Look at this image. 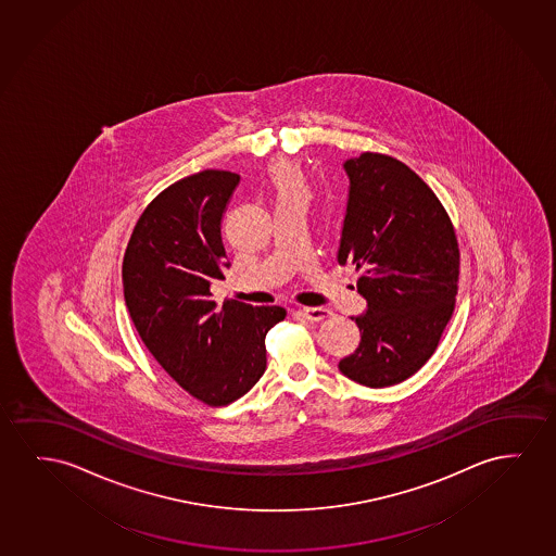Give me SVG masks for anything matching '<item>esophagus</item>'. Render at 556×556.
Segmentation results:
<instances>
[{
  "label": "esophagus",
  "instance_id": "1",
  "mask_svg": "<svg viewBox=\"0 0 556 556\" xmlns=\"http://www.w3.org/2000/svg\"><path fill=\"white\" fill-rule=\"evenodd\" d=\"M299 314L305 320L321 321L326 320L331 313H329V308H324V306H306V308H299Z\"/></svg>",
  "mask_w": 556,
  "mask_h": 556
}]
</instances>
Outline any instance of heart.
<instances>
[{
	"instance_id": "heart-1",
	"label": "heart",
	"mask_w": 556,
	"mask_h": 556,
	"mask_svg": "<svg viewBox=\"0 0 556 556\" xmlns=\"http://www.w3.org/2000/svg\"><path fill=\"white\" fill-rule=\"evenodd\" d=\"M274 200L278 204H303L311 200V187L305 172L295 162H278L268 173Z\"/></svg>"
}]
</instances>
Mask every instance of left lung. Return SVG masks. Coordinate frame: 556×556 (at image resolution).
Returning <instances> with one entry per match:
<instances>
[{"mask_svg":"<svg viewBox=\"0 0 556 556\" xmlns=\"http://www.w3.org/2000/svg\"><path fill=\"white\" fill-rule=\"evenodd\" d=\"M349 195L339 265L362 268L366 311L351 316L358 349L339 371L371 389L402 383L439 346L452 318L459 250L439 198L399 160L374 152L344 160Z\"/></svg>","mask_w":556,"mask_h":556,"instance_id":"left-lung-1","label":"left lung"}]
</instances>
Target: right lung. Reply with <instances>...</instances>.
<instances>
[{"instance_id": "right-lung-1", "label": "right lung", "mask_w": 556, "mask_h": 556, "mask_svg": "<svg viewBox=\"0 0 556 556\" xmlns=\"http://www.w3.org/2000/svg\"><path fill=\"white\" fill-rule=\"evenodd\" d=\"M240 175L205 169L177 180L142 212L127 243L122 280L127 311L157 364L210 406L243 396L266 369V331L282 306L225 299L212 283L230 263L220 223Z\"/></svg>"}]
</instances>
